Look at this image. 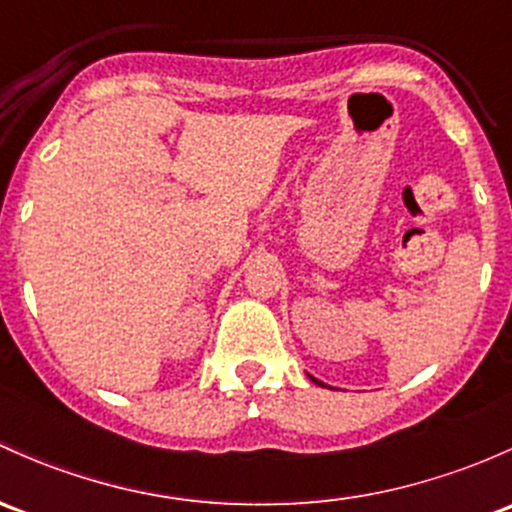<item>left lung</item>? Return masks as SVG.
<instances>
[{"label":"left lung","mask_w":512,"mask_h":512,"mask_svg":"<svg viewBox=\"0 0 512 512\" xmlns=\"http://www.w3.org/2000/svg\"><path fill=\"white\" fill-rule=\"evenodd\" d=\"M308 379H311V381H313V384H318V386H325V384H323V381H318V379H313V376H311V374H308Z\"/></svg>","instance_id":"1"}]
</instances>
